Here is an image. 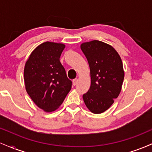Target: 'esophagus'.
<instances>
[{"instance_id": "1", "label": "esophagus", "mask_w": 152, "mask_h": 152, "mask_svg": "<svg viewBox=\"0 0 152 152\" xmlns=\"http://www.w3.org/2000/svg\"><path fill=\"white\" fill-rule=\"evenodd\" d=\"M78 83V78H75V79L73 80V84H74V86H76V84H77Z\"/></svg>"}]
</instances>
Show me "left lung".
<instances>
[{
	"label": "left lung",
	"mask_w": 152,
	"mask_h": 152,
	"mask_svg": "<svg viewBox=\"0 0 152 152\" xmlns=\"http://www.w3.org/2000/svg\"><path fill=\"white\" fill-rule=\"evenodd\" d=\"M81 48L91 73L90 88L83 99L92 113L102 114L121 91L124 78L121 59L112 46L96 40L82 43Z\"/></svg>",
	"instance_id": "obj_1"
}]
</instances>
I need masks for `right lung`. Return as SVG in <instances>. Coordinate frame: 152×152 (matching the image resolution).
Segmentation results:
<instances>
[{"label":"right lung","instance_id":"1","mask_svg":"<svg viewBox=\"0 0 152 152\" xmlns=\"http://www.w3.org/2000/svg\"><path fill=\"white\" fill-rule=\"evenodd\" d=\"M64 48L62 43H43L35 48L26 63V91L33 102L46 112L61 105L72 86L60 62Z\"/></svg>","mask_w":152,"mask_h":152}]
</instances>
